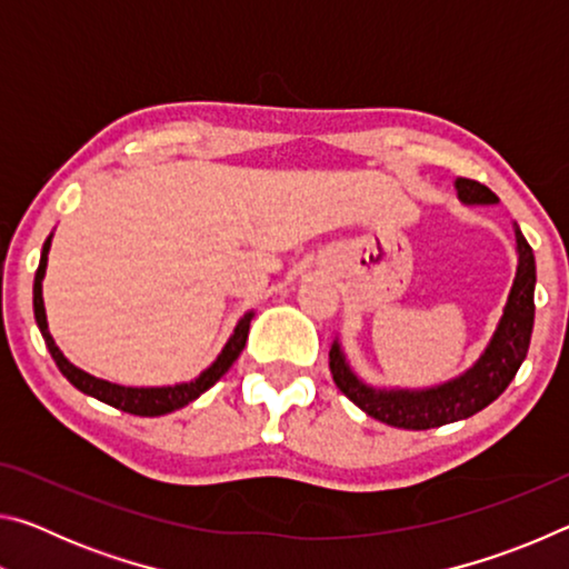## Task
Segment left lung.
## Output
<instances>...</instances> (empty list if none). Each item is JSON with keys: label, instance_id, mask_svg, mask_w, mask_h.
I'll return each instance as SVG.
<instances>
[{"label": "left lung", "instance_id": "obj_1", "mask_svg": "<svg viewBox=\"0 0 569 569\" xmlns=\"http://www.w3.org/2000/svg\"><path fill=\"white\" fill-rule=\"evenodd\" d=\"M455 188L461 203L467 206H492L499 200L487 186L469 178H457ZM515 238L519 263L512 291H509L505 313L492 339L471 369L431 389H377L356 377L339 339H336L329 351V366L341 393L369 417L389 423V427L413 431L445 427V423L467 419L489 407L509 387V381L522 366L535 326V253L517 226Z\"/></svg>", "mask_w": 569, "mask_h": 569}]
</instances>
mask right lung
<instances>
[{"label": "right lung", "mask_w": 569, "mask_h": 569, "mask_svg": "<svg viewBox=\"0 0 569 569\" xmlns=\"http://www.w3.org/2000/svg\"><path fill=\"white\" fill-rule=\"evenodd\" d=\"M50 243H52V236L44 240L40 268H37V273H34V319H37V326H40L42 339L47 343V349H50V353H52L57 369L62 371V377L70 381L74 389L88 393V397L110 403V407L120 409V411L134 413V417H162V413L182 409L186 403L196 401L200 393L208 391L220 377H223V373L230 369V366H233V361L240 356V351H243L253 311L246 313L243 319L238 321L233 336H230L228 343L223 346V351L218 353V359L210 363L198 379L186 381V383H176V387H120V383H110L104 379L92 377V373H88V371L77 369V366L67 361L64 353L57 349V343L50 336V329H47V313H44V301H42V278L47 271V253H50Z\"/></svg>", "instance_id": "1"}]
</instances>
